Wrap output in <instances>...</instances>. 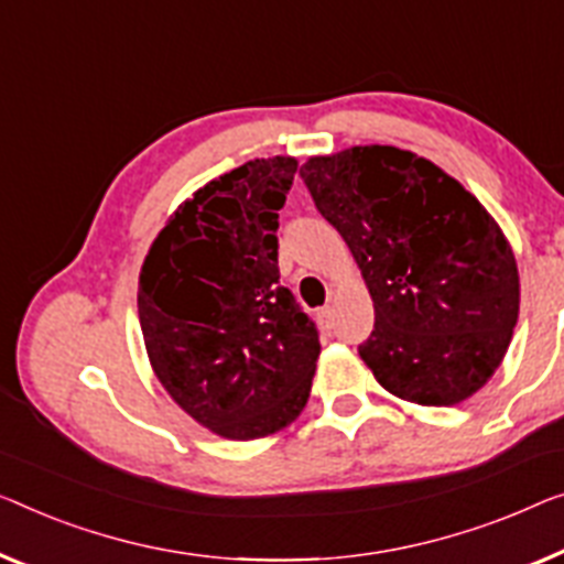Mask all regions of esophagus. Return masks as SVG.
I'll return each instance as SVG.
<instances>
[{"mask_svg":"<svg viewBox=\"0 0 564 564\" xmlns=\"http://www.w3.org/2000/svg\"><path fill=\"white\" fill-rule=\"evenodd\" d=\"M318 324H322L326 332L332 329V326H334V308H332V306L318 308Z\"/></svg>","mask_w":564,"mask_h":564,"instance_id":"34e87169","label":"esophagus"}]
</instances>
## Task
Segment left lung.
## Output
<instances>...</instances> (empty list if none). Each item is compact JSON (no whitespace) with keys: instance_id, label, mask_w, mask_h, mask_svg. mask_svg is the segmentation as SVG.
I'll return each instance as SVG.
<instances>
[{"instance_id":"8db88e82","label":"left lung","mask_w":564,"mask_h":564,"mask_svg":"<svg viewBox=\"0 0 564 564\" xmlns=\"http://www.w3.org/2000/svg\"><path fill=\"white\" fill-rule=\"evenodd\" d=\"M375 301L359 357L384 390L456 405L497 372L519 316L517 260L481 202L433 162L351 147L299 170Z\"/></svg>"}]
</instances>
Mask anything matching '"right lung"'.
Masks as SVG:
<instances>
[{"instance_id": "add662e5", "label": "right lung", "mask_w": 564, "mask_h": 564, "mask_svg": "<svg viewBox=\"0 0 564 564\" xmlns=\"http://www.w3.org/2000/svg\"><path fill=\"white\" fill-rule=\"evenodd\" d=\"M296 159H253L184 202L151 246L139 322L176 405L223 438L281 431L304 410L318 329L281 283L279 209Z\"/></svg>"}]
</instances>
